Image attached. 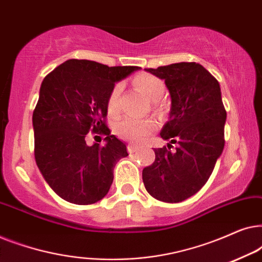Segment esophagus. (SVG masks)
<instances>
[{"label": "esophagus", "mask_w": 262, "mask_h": 262, "mask_svg": "<svg viewBox=\"0 0 262 262\" xmlns=\"http://www.w3.org/2000/svg\"><path fill=\"white\" fill-rule=\"evenodd\" d=\"M127 150H128V152H130V154H134L136 151H138L139 146L136 145V144H128L127 145Z\"/></svg>", "instance_id": "1"}]
</instances>
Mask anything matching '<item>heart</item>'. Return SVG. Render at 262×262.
Segmentation results:
<instances>
[{"label": "heart", "mask_w": 262, "mask_h": 262, "mask_svg": "<svg viewBox=\"0 0 262 262\" xmlns=\"http://www.w3.org/2000/svg\"><path fill=\"white\" fill-rule=\"evenodd\" d=\"M135 85L146 98L156 102L163 98L164 83L161 78L150 74H141L135 78ZM121 84L114 85L107 101V111L111 116H116L119 112V96ZM156 128V121L154 119H135L125 118L116 124L114 132L121 139L128 142H142Z\"/></svg>", "instance_id": "obj_1"}]
</instances>
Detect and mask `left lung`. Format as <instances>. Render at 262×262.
Here are the masks:
<instances>
[{
  "instance_id": "left-lung-1",
  "label": "left lung",
  "mask_w": 262,
  "mask_h": 262,
  "mask_svg": "<svg viewBox=\"0 0 262 262\" xmlns=\"http://www.w3.org/2000/svg\"><path fill=\"white\" fill-rule=\"evenodd\" d=\"M164 80L170 112L160 136L167 146L154 149L155 161L143 169V182L151 196L180 203L195 194L224 149L227 112L218 81L199 63H175L145 69ZM171 144H177L170 150Z\"/></svg>"
}]
</instances>
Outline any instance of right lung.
<instances>
[{
	"mask_svg": "<svg viewBox=\"0 0 262 262\" xmlns=\"http://www.w3.org/2000/svg\"><path fill=\"white\" fill-rule=\"evenodd\" d=\"M139 69L69 59L41 82L32 118L35 162L62 199L88 205L108 193L114 167L128 154L105 124L107 101L117 82ZM89 130L105 134V145L88 146Z\"/></svg>",
	"mask_w": 262,
	"mask_h": 262,
	"instance_id": "1",
	"label": "right lung"
}]
</instances>
